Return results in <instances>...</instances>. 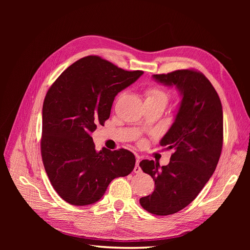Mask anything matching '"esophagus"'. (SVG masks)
I'll return each instance as SVG.
<instances>
[{
    "label": "esophagus",
    "instance_id": "34e87169",
    "mask_svg": "<svg viewBox=\"0 0 250 250\" xmlns=\"http://www.w3.org/2000/svg\"><path fill=\"white\" fill-rule=\"evenodd\" d=\"M139 164H140V157L138 156L137 157V160H136V165H135V168H134V172L135 173H140L142 171V169H141Z\"/></svg>",
    "mask_w": 250,
    "mask_h": 250
}]
</instances>
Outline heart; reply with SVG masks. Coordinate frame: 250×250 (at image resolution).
Here are the masks:
<instances>
[{
    "label": "heart",
    "mask_w": 250,
    "mask_h": 250,
    "mask_svg": "<svg viewBox=\"0 0 250 250\" xmlns=\"http://www.w3.org/2000/svg\"><path fill=\"white\" fill-rule=\"evenodd\" d=\"M145 95H146V100H158L162 101L165 104L168 101V93L163 90L160 87L157 86H152L146 89L145 91Z\"/></svg>",
    "instance_id": "1"
}]
</instances>
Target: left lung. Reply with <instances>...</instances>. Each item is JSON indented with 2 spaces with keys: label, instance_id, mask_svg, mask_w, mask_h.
<instances>
[{
  "label": "left lung",
  "instance_id": "8db88e82",
  "mask_svg": "<svg viewBox=\"0 0 250 250\" xmlns=\"http://www.w3.org/2000/svg\"><path fill=\"white\" fill-rule=\"evenodd\" d=\"M153 78L175 86L181 95L174 123L160 141L174 151L169 164L140 162L155 181L154 191L140 204L151 214L166 216L188 206L213 175L223 146V109L217 91L201 72L177 70Z\"/></svg>",
  "mask_w": 250,
  "mask_h": 250
}]
</instances>
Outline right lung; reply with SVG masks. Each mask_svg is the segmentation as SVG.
Returning <instances> with one entry per match:
<instances>
[{
  "label": "right lung",
  "mask_w": 250,
  "mask_h": 250,
  "mask_svg": "<svg viewBox=\"0 0 250 250\" xmlns=\"http://www.w3.org/2000/svg\"><path fill=\"white\" fill-rule=\"evenodd\" d=\"M143 73L88 56L65 69L48 89L42 106V157L51 186L63 201L94 204L112 179L134 170L132 152H97L91 134L109 118L118 92Z\"/></svg>",
  "instance_id": "obj_1"
}]
</instances>
